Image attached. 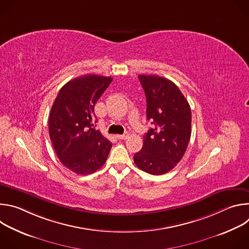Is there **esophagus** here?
I'll list each match as a JSON object with an SVG mask.
<instances>
[{
    "instance_id": "1",
    "label": "esophagus",
    "mask_w": 249,
    "mask_h": 249,
    "mask_svg": "<svg viewBox=\"0 0 249 249\" xmlns=\"http://www.w3.org/2000/svg\"><path fill=\"white\" fill-rule=\"evenodd\" d=\"M116 137H117V139H119V140H126V139L129 137V133H128V132H125L123 135H117Z\"/></svg>"
}]
</instances>
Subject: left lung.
I'll use <instances>...</instances> for the list:
<instances>
[{"label": "left lung", "mask_w": 249, "mask_h": 249, "mask_svg": "<svg viewBox=\"0 0 249 249\" xmlns=\"http://www.w3.org/2000/svg\"><path fill=\"white\" fill-rule=\"evenodd\" d=\"M147 99V119L151 128L142 150L135 154L136 165L153 175L171 170L184 156L191 137L190 105L170 80L157 75H140Z\"/></svg>", "instance_id": "obj_1"}]
</instances>
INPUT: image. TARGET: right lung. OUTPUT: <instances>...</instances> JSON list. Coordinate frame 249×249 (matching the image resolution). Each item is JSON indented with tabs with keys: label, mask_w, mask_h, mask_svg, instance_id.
<instances>
[{
	"label": "right lung",
	"mask_w": 249,
	"mask_h": 249,
	"mask_svg": "<svg viewBox=\"0 0 249 249\" xmlns=\"http://www.w3.org/2000/svg\"><path fill=\"white\" fill-rule=\"evenodd\" d=\"M111 77L86 75L59 90L49 115V136L57 157L68 169L89 174L106 161L112 143L95 129L94 105Z\"/></svg>",
	"instance_id": "right-lung-1"
}]
</instances>
